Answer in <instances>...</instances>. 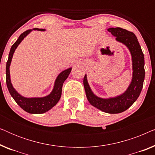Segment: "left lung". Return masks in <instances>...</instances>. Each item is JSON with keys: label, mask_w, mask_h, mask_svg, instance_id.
<instances>
[{"label": "left lung", "mask_w": 155, "mask_h": 155, "mask_svg": "<svg viewBox=\"0 0 155 155\" xmlns=\"http://www.w3.org/2000/svg\"><path fill=\"white\" fill-rule=\"evenodd\" d=\"M107 30L116 37V41L124 44L130 53L133 69L130 83L123 94L109 98H101L94 94L87 75L84 77L83 84L87 98L91 105L105 113L118 114L130 107L140 96L145 80V58L136 36L133 32L120 27H111Z\"/></svg>", "instance_id": "obj_1"}]
</instances>
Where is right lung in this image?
<instances>
[{
  "instance_id": "obj_1",
  "label": "right lung",
  "mask_w": 155,
  "mask_h": 155,
  "mask_svg": "<svg viewBox=\"0 0 155 155\" xmlns=\"http://www.w3.org/2000/svg\"><path fill=\"white\" fill-rule=\"evenodd\" d=\"M32 30L37 31H45L44 29L34 28L33 29H29L21 34L18 40L15 42L13 45L10 48L8 59L6 63V84L9 91L10 95H11L16 103L22 108V109L27 113L29 114H44L45 112L49 111L52 109L54 106L60 100L62 93V87L63 82L68 77L69 74L71 73L72 68H69L66 70L61 72L59 75L57 76L56 80H55L54 88L51 92L47 96L42 97H23L20 94L17 92L15 89L12 86L11 80H10V66L11 63L12 56L15 53V51L18 47L23 39L29 35Z\"/></svg>"
}]
</instances>
